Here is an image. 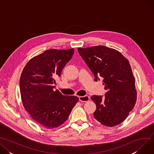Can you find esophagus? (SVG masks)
Segmentation results:
<instances>
[{
  "label": "esophagus",
  "mask_w": 154,
  "mask_h": 154,
  "mask_svg": "<svg viewBox=\"0 0 154 154\" xmlns=\"http://www.w3.org/2000/svg\"><path fill=\"white\" fill-rule=\"evenodd\" d=\"M79 100L81 102H86L90 100V97L88 96H80L79 97Z\"/></svg>",
  "instance_id": "obj_1"
}]
</instances>
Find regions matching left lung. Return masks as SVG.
I'll return each mask as SVG.
<instances>
[{"instance_id":"8db88e82","label":"left lung","mask_w":154,"mask_h":154,"mask_svg":"<svg viewBox=\"0 0 154 154\" xmlns=\"http://www.w3.org/2000/svg\"><path fill=\"white\" fill-rule=\"evenodd\" d=\"M96 82L103 79L105 97L92 96L96 105L94 118L101 124L113 127L121 124L132 110L136 100L135 77L128 61L118 51L103 46L78 48Z\"/></svg>"}]
</instances>
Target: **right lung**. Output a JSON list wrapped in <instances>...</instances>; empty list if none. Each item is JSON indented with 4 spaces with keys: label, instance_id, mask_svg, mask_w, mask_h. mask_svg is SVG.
Masks as SVG:
<instances>
[{
    "label": "right lung",
    "instance_id": "add662e5",
    "mask_svg": "<svg viewBox=\"0 0 154 154\" xmlns=\"http://www.w3.org/2000/svg\"><path fill=\"white\" fill-rule=\"evenodd\" d=\"M74 49L46 51L32 58L20 77L22 102L36 123L47 128H56L68 119L79 101L74 96H64L55 90V79L60 77Z\"/></svg>",
    "mask_w": 154,
    "mask_h": 154
}]
</instances>
